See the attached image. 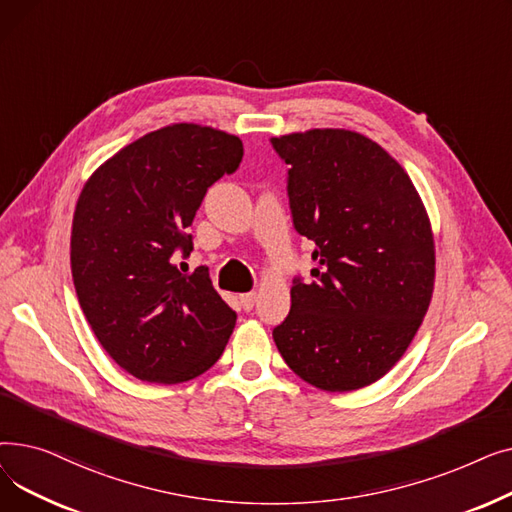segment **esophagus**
I'll return each instance as SVG.
<instances>
[{"mask_svg":"<svg viewBox=\"0 0 512 512\" xmlns=\"http://www.w3.org/2000/svg\"><path fill=\"white\" fill-rule=\"evenodd\" d=\"M240 305L245 307L247 311H251L253 307H255V301H257V294L255 292H245V294H240Z\"/></svg>","mask_w":512,"mask_h":512,"instance_id":"esophagus-1","label":"esophagus"}]
</instances>
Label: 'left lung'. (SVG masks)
Wrapping results in <instances>:
<instances>
[{
	"label": "left lung",
	"mask_w": 512,
	"mask_h": 512,
	"mask_svg": "<svg viewBox=\"0 0 512 512\" xmlns=\"http://www.w3.org/2000/svg\"><path fill=\"white\" fill-rule=\"evenodd\" d=\"M272 145L290 166L294 228L315 242L313 280H294L276 346L319 390L365 388L405 355L432 303V222L405 168L361 132L311 128Z\"/></svg>",
	"instance_id": "obj_1"
}]
</instances>
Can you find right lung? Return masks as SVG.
Segmentation results:
<instances>
[{
  "instance_id": "add662e5",
  "label": "right lung",
  "mask_w": 512,
  "mask_h": 512,
  "mask_svg": "<svg viewBox=\"0 0 512 512\" xmlns=\"http://www.w3.org/2000/svg\"><path fill=\"white\" fill-rule=\"evenodd\" d=\"M242 141L224 130L178 122L120 149L78 195L70 267L76 297L103 351L143 382L182 384L218 361L236 313L207 267L186 276V228L207 188L232 174Z\"/></svg>"
}]
</instances>
